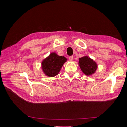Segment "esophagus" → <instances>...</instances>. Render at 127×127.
I'll use <instances>...</instances> for the list:
<instances>
[{
    "label": "esophagus",
    "mask_w": 127,
    "mask_h": 127,
    "mask_svg": "<svg viewBox=\"0 0 127 127\" xmlns=\"http://www.w3.org/2000/svg\"><path fill=\"white\" fill-rule=\"evenodd\" d=\"M69 60L70 61H72V59H73V56H69Z\"/></svg>",
    "instance_id": "1"
}]
</instances>
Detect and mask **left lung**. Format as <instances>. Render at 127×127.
<instances>
[{
	"mask_svg": "<svg viewBox=\"0 0 127 127\" xmlns=\"http://www.w3.org/2000/svg\"><path fill=\"white\" fill-rule=\"evenodd\" d=\"M79 65L81 70L86 75L93 74L97 68L95 62L87 56L79 59Z\"/></svg>",
	"mask_w": 127,
	"mask_h": 127,
	"instance_id": "left-lung-1",
	"label": "left lung"
}]
</instances>
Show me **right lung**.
Segmentation results:
<instances>
[{
    "instance_id": "1",
    "label": "right lung",
    "mask_w": 127,
    "mask_h": 127,
    "mask_svg": "<svg viewBox=\"0 0 127 127\" xmlns=\"http://www.w3.org/2000/svg\"><path fill=\"white\" fill-rule=\"evenodd\" d=\"M66 59L63 56H59L52 53L42 62V68L44 73L48 76L53 77L57 75Z\"/></svg>"
}]
</instances>
